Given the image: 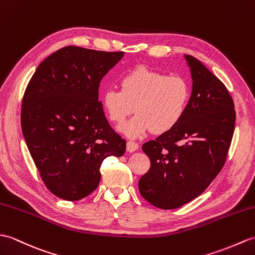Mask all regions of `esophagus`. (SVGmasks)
Masks as SVG:
<instances>
[{
    "mask_svg": "<svg viewBox=\"0 0 255 255\" xmlns=\"http://www.w3.org/2000/svg\"><path fill=\"white\" fill-rule=\"evenodd\" d=\"M139 149V144L135 143L133 141H127V151L128 152H134Z\"/></svg>",
    "mask_w": 255,
    "mask_h": 255,
    "instance_id": "34e87169",
    "label": "esophagus"
}]
</instances>
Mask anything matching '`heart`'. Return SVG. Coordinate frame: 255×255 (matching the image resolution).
Masks as SVG:
<instances>
[{
  "instance_id": "heart-1",
  "label": "heart",
  "mask_w": 255,
  "mask_h": 255,
  "mask_svg": "<svg viewBox=\"0 0 255 255\" xmlns=\"http://www.w3.org/2000/svg\"><path fill=\"white\" fill-rule=\"evenodd\" d=\"M191 98L189 82L180 76L139 66L123 76L121 90L110 88L103 93V106L109 120L121 125L132 113L131 120L120 127L130 138L152 131L161 134L178 125Z\"/></svg>"
}]
</instances>
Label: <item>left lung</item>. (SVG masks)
Returning a JSON list of instances; mask_svg holds the SVG:
<instances>
[{"instance_id": "left-lung-1", "label": "left lung", "mask_w": 255, "mask_h": 255, "mask_svg": "<svg viewBox=\"0 0 255 255\" xmlns=\"http://www.w3.org/2000/svg\"><path fill=\"white\" fill-rule=\"evenodd\" d=\"M185 57L193 81L186 114L176 127L142 145L151 167L140 178L139 191L163 210L180 208L210 186L226 162L235 130L227 88L197 58Z\"/></svg>"}]
</instances>
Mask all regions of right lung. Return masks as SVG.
Segmentation results:
<instances>
[{
	"label": "right lung",
	"mask_w": 255,
	"mask_h": 255,
	"mask_svg": "<svg viewBox=\"0 0 255 255\" xmlns=\"http://www.w3.org/2000/svg\"><path fill=\"white\" fill-rule=\"evenodd\" d=\"M123 56L65 46L39 65L23 93V138L45 187L63 200L93 192L102 162L126 151L99 101L101 80Z\"/></svg>",
	"instance_id": "1"
}]
</instances>
